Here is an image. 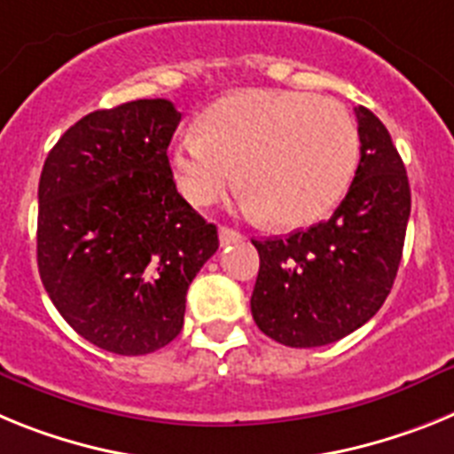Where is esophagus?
<instances>
[{"label": "esophagus", "instance_id": "1", "mask_svg": "<svg viewBox=\"0 0 454 454\" xmlns=\"http://www.w3.org/2000/svg\"><path fill=\"white\" fill-rule=\"evenodd\" d=\"M242 239V232L232 231V228L228 226H222L219 228V242H222V247H226V244H235Z\"/></svg>", "mask_w": 454, "mask_h": 454}]
</instances>
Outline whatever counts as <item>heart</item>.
I'll return each mask as SVG.
<instances>
[{
  "instance_id": "heart-1",
  "label": "heart",
  "mask_w": 454,
  "mask_h": 454,
  "mask_svg": "<svg viewBox=\"0 0 454 454\" xmlns=\"http://www.w3.org/2000/svg\"><path fill=\"white\" fill-rule=\"evenodd\" d=\"M361 139L352 114L303 90H239L180 134L171 167L180 194L210 205L239 180L244 200L270 226L306 228L352 184Z\"/></svg>"
}]
</instances>
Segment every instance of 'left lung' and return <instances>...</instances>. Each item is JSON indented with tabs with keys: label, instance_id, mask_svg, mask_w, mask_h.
<instances>
[{
	"label": "left lung",
	"instance_id": "1",
	"mask_svg": "<svg viewBox=\"0 0 454 454\" xmlns=\"http://www.w3.org/2000/svg\"><path fill=\"white\" fill-rule=\"evenodd\" d=\"M354 112L361 160L331 219L287 238L251 239L260 255L251 313L281 345L322 347L364 326L400 267L411 212L407 168L380 118Z\"/></svg>",
	"mask_w": 454,
	"mask_h": 454
}]
</instances>
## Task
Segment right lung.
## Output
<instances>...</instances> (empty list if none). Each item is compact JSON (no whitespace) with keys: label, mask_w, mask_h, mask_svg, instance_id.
I'll return each instance as SVG.
<instances>
[{"label":"right lung","mask_w":454,"mask_h":454,"mask_svg":"<svg viewBox=\"0 0 454 454\" xmlns=\"http://www.w3.org/2000/svg\"><path fill=\"white\" fill-rule=\"evenodd\" d=\"M180 123L164 98L86 114L38 183V271L82 338L123 356L183 331L189 283L219 249L216 226L178 194L167 148Z\"/></svg>","instance_id":"add662e5"}]
</instances>
